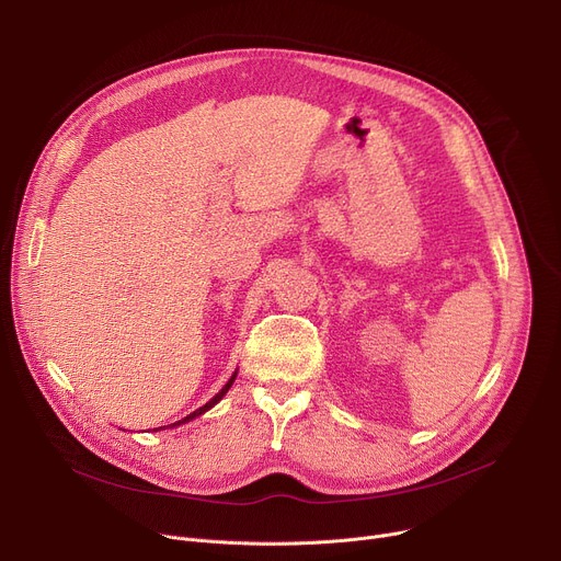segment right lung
<instances>
[{
  "label": "right lung",
  "mask_w": 561,
  "mask_h": 561,
  "mask_svg": "<svg viewBox=\"0 0 561 561\" xmlns=\"http://www.w3.org/2000/svg\"><path fill=\"white\" fill-rule=\"evenodd\" d=\"M237 375H239V371H234V375H232V377H230V381H228V383H226V386H222V390H220V392H218V394H216V397H214V399H211V401H207V403H205V405H201V408H198V410H194V413H192V415H186V417H184V420H178V422H173V424H167V426H160V428H153V431H162V428H175V426H180V424H186V422H192V420H196V417H198V415H203V413H207V410H209V408H214V405H216V403H218V401H220V399H222V397H226V392H228V390H230V388H232V383H234V379H237Z\"/></svg>",
  "instance_id": "add662e5"
}]
</instances>
